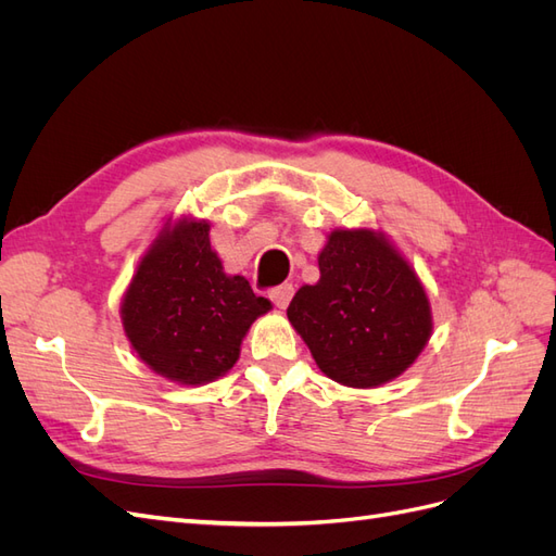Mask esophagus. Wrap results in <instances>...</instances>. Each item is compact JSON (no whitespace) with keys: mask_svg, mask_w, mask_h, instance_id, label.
Returning <instances> with one entry per match:
<instances>
[{"mask_svg":"<svg viewBox=\"0 0 556 556\" xmlns=\"http://www.w3.org/2000/svg\"><path fill=\"white\" fill-rule=\"evenodd\" d=\"M292 296H294V285L292 282L278 285V288H274L271 292H268V299H271L278 308H288Z\"/></svg>","mask_w":556,"mask_h":556,"instance_id":"obj_1","label":"esophagus"}]
</instances>
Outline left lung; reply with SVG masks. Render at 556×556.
I'll list each match as a JSON object with an SVG mask.
<instances>
[{
  "label": "left lung",
  "mask_w": 556,
  "mask_h": 556,
  "mask_svg": "<svg viewBox=\"0 0 556 556\" xmlns=\"http://www.w3.org/2000/svg\"><path fill=\"white\" fill-rule=\"evenodd\" d=\"M319 280L288 308L319 371L348 387L401 376L431 336V308L408 262L371 229H336L319 252Z\"/></svg>",
  "instance_id": "left-lung-1"
}]
</instances>
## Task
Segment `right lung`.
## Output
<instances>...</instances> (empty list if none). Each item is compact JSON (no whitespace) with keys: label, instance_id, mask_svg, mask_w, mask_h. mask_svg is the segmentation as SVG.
Wrapping results in <instances>:
<instances>
[{"label":"right lung","instance_id":"add662e5","mask_svg":"<svg viewBox=\"0 0 556 556\" xmlns=\"http://www.w3.org/2000/svg\"><path fill=\"white\" fill-rule=\"evenodd\" d=\"M206 220L164 227L123 299V327L155 374L204 384L237 364L250 325L271 308L243 276H227Z\"/></svg>","mask_w":556,"mask_h":556}]
</instances>
